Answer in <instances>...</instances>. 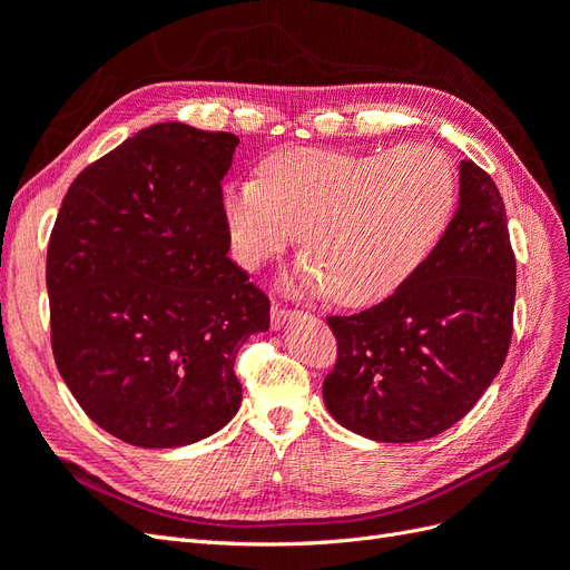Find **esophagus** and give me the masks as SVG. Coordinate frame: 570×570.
I'll return each mask as SVG.
<instances>
[{"label":"esophagus","mask_w":570,"mask_h":570,"mask_svg":"<svg viewBox=\"0 0 570 570\" xmlns=\"http://www.w3.org/2000/svg\"><path fill=\"white\" fill-rule=\"evenodd\" d=\"M295 316H299V312H292V308L273 304V308H271V325L275 327V331H278V327H283L287 321H292Z\"/></svg>","instance_id":"1"}]
</instances>
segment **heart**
Returning <instances> with one entry per match:
<instances>
[{"label": "heart", "mask_w": 570, "mask_h": 570, "mask_svg": "<svg viewBox=\"0 0 570 570\" xmlns=\"http://www.w3.org/2000/svg\"><path fill=\"white\" fill-rule=\"evenodd\" d=\"M456 199V170L435 147L283 149L264 161L262 183L226 187L223 220L243 268L264 266L302 230L308 254L289 281L302 289H331L340 304L371 306L433 256Z\"/></svg>", "instance_id": "1"}]
</instances>
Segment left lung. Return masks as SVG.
<instances>
[{"label": "left lung", "mask_w": 570, "mask_h": 570, "mask_svg": "<svg viewBox=\"0 0 570 570\" xmlns=\"http://www.w3.org/2000/svg\"><path fill=\"white\" fill-rule=\"evenodd\" d=\"M515 258L494 180L459 166V206L433 256L392 297L331 316L337 364L323 381L331 416L375 442H421L469 413L504 366Z\"/></svg>", "instance_id": "1"}]
</instances>
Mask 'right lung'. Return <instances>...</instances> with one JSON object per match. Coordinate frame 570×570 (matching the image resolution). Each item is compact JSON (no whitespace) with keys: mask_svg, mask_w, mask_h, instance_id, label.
Wrapping results in <instances>:
<instances>
[{"mask_svg":"<svg viewBox=\"0 0 570 570\" xmlns=\"http://www.w3.org/2000/svg\"><path fill=\"white\" fill-rule=\"evenodd\" d=\"M233 132L157 124L68 187L47 247L51 352L82 411L145 450L209 438L243 402L235 356L271 302L228 258Z\"/></svg>","mask_w":570,"mask_h":570,"instance_id":"add662e5","label":"right lung"}]
</instances>
